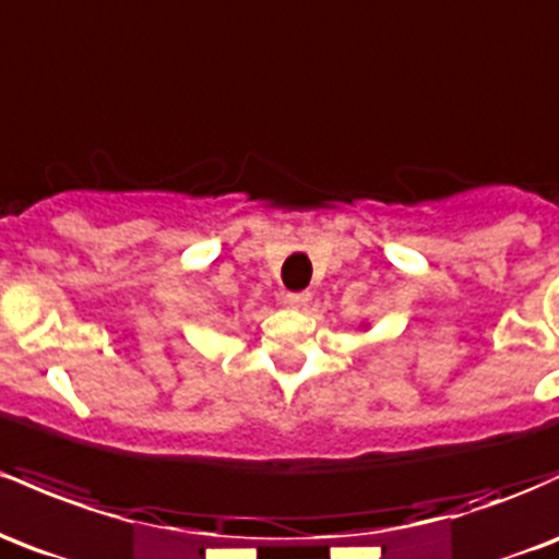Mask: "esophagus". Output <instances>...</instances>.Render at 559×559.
I'll return each instance as SVG.
<instances>
[{
    "mask_svg": "<svg viewBox=\"0 0 559 559\" xmlns=\"http://www.w3.org/2000/svg\"><path fill=\"white\" fill-rule=\"evenodd\" d=\"M308 302H310V292H289L284 297V305H286V308H292V310L308 308Z\"/></svg>",
    "mask_w": 559,
    "mask_h": 559,
    "instance_id": "esophagus-1",
    "label": "esophagus"
}]
</instances>
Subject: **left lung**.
<instances>
[{
	"label": "left lung",
	"instance_id": "8db88e82",
	"mask_svg": "<svg viewBox=\"0 0 559 559\" xmlns=\"http://www.w3.org/2000/svg\"><path fill=\"white\" fill-rule=\"evenodd\" d=\"M364 329H369V323H366V326H364Z\"/></svg>",
	"mask_w": 559,
	"mask_h": 559
}]
</instances>
